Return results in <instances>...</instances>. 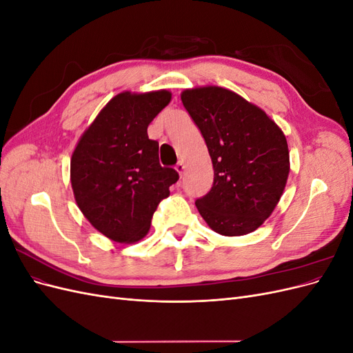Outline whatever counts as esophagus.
<instances>
[{"label":"esophagus","instance_id":"esophagus-1","mask_svg":"<svg viewBox=\"0 0 353 353\" xmlns=\"http://www.w3.org/2000/svg\"><path fill=\"white\" fill-rule=\"evenodd\" d=\"M175 169H176V172H178L181 176H183V174H184V169H185V165H184L183 160H181V162H178V163H176Z\"/></svg>","mask_w":353,"mask_h":353}]
</instances>
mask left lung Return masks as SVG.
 Masks as SVG:
<instances>
[{
    "label": "left lung",
    "mask_w": 353,
    "mask_h": 353,
    "mask_svg": "<svg viewBox=\"0 0 353 353\" xmlns=\"http://www.w3.org/2000/svg\"><path fill=\"white\" fill-rule=\"evenodd\" d=\"M200 130L213 165V185L196 206L222 236L259 228L280 201L290 172L283 131L258 105L221 87L181 94Z\"/></svg>",
    "instance_id": "8db88e82"
}]
</instances>
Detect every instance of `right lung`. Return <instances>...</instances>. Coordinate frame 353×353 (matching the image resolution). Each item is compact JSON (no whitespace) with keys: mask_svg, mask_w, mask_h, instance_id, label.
Masks as SVG:
<instances>
[{"mask_svg":"<svg viewBox=\"0 0 353 353\" xmlns=\"http://www.w3.org/2000/svg\"><path fill=\"white\" fill-rule=\"evenodd\" d=\"M166 90L117 94L82 134L70 160L74 200L91 225L117 243L150 230L157 205L179 175L159 163V143L147 128L169 104Z\"/></svg>","mask_w":353,"mask_h":353,"instance_id":"obj_1","label":"right lung"}]
</instances>
